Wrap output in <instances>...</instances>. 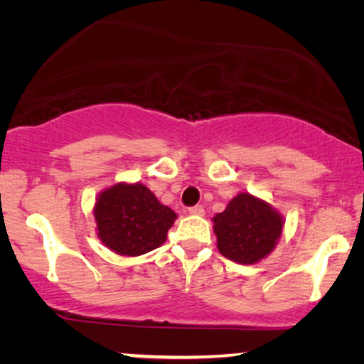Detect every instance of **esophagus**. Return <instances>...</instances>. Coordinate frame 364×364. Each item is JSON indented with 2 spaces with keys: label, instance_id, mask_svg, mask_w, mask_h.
I'll use <instances>...</instances> for the list:
<instances>
[{
  "label": "esophagus",
  "instance_id": "esophagus-1",
  "mask_svg": "<svg viewBox=\"0 0 364 364\" xmlns=\"http://www.w3.org/2000/svg\"><path fill=\"white\" fill-rule=\"evenodd\" d=\"M188 213H191V215L202 217L203 213H205V210H203V207H202V205H196V207H191V208H188Z\"/></svg>",
  "mask_w": 364,
  "mask_h": 364
}]
</instances>
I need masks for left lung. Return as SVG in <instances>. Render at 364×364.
Segmentation results:
<instances>
[{
	"label": "left lung",
	"instance_id": "obj_1",
	"mask_svg": "<svg viewBox=\"0 0 364 364\" xmlns=\"http://www.w3.org/2000/svg\"><path fill=\"white\" fill-rule=\"evenodd\" d=\"M212 222L218 252L242 265H253L270 255L285 223L270 203L248 192L233 197Z\"/></svg>",
	"mask_w": 364,
	"mask_h": 364
}]
</instances>
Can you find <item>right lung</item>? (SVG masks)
Instances as JSON below:
<instances>
[{
	"label": "right lung",
	"mask_w": 364,
	"mask_h": 364,
	"mask_svg": "<svg viewBox=\"0 0 364 364\" xmlns=\"http://www.w3.org/2000/svg\"><path fill=\"white\" fill-rule=\"evenodd\" d=\"M97 237L117 255L137 257L166 242L177 213L142 183L119 182L96 198Z\"/></svg>",
	"instance_id": "obj_1"
}]
</instances>
